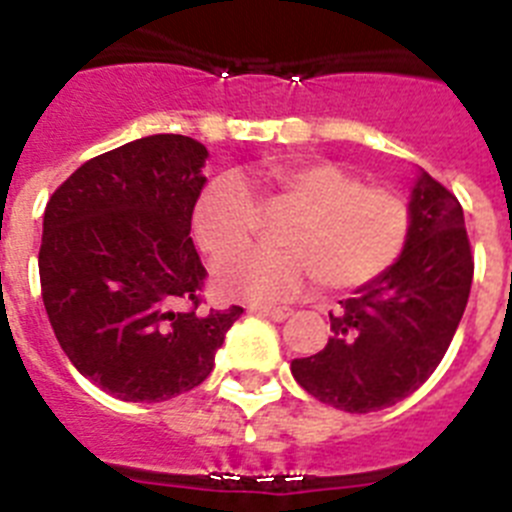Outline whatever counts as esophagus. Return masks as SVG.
I'll use <instances>...</instances> for the list:
<instances>
[{
  "mask_svg": "<svg viewBox=\"0 0 512 512\" xmlns=\"http://www.w3.org/2000/svg\"><path fill=\"white\" fill-rule=\"evenodd\" d=\"M253 312L266 315V318L274 320V323H282V320H287L289 315H292V310H289V307H253Z\"/></svg>",
  "mask_w": 512,
  "mask_h": 512,
  "instance_id": "34e87169",
  "label": "esophagus"
}]
</instances>
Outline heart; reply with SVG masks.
<instances>
[{"mask_svg":"<svg viewBox=\"0 0 512 512\" xmlns=\"http://www.w3.org/2000/svg\"><path fill=\"white\" fill-rule=\"evenodd\" d=\"M259 182L266 210L295 212L279 228L284 248H253L217 264V289L235 300H292L312 279L333 292L364 287L382 277L408 243V200L395 189L366 187L336 161L269 166ZM259 223V200L238 174L215 176L194 202V238L217 259L246 246Z\"/></svg>","mask_w":512,"mask_h":512,"instance_id":"b5f03b06","label":"heart"}]
</instances>
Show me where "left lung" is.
Segmentation results:
<instances>
[{
	"label": "left lung",
	"mask_w": 512,
	"mask_h": 512,
	"mask_svg": "<svg viewBox=\"0 0 512 512\" xmlns=\"http://www.w3.org/2000/svg\"><path fill=\"white\" fill-rule=\"evenodd\" d=\"M408 205L400 259L330 312L323 351L292 361L302 390L346 413L413 395L441 364L467 307L474 261L459 200L420 169Z\"/></svg>",
	"instance_id": "obj_1"
}]
</instances>
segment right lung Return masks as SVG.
I'll return each instance as SVG.
<instances>
[{"instance_id":"obj_1","label":"right lung","mask_w":512,"mask_h":512,"mask_svg":"<svg viewBox=\"0 0 512 512\" xmlns=\"http://www.w3.org/2000/svg\"><path fill=\"white\" fill-rule=\"evenodd\" d=\"M207 158L200 140L148 135L79 166L45 205V312L79 374L117 400L202 384L241 318L200 307L207 271L189 230Z\"/></svg>"}]
</instances>
